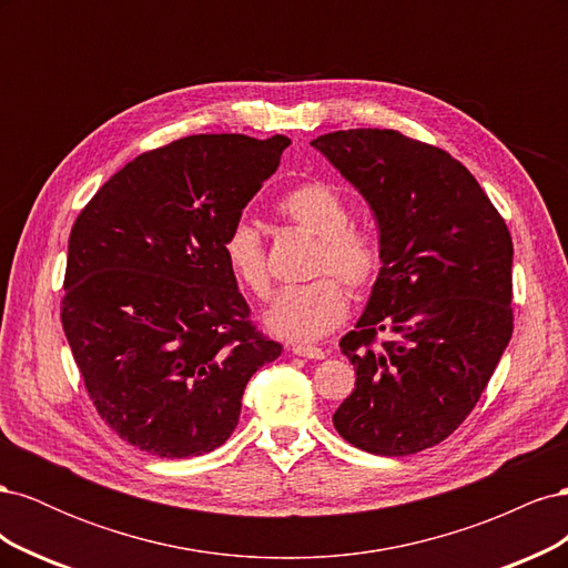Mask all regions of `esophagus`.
Masks as SVG:
<instances>
[{"label":"esophagus","instance_id":"obj_1","mask_svg":"<svg viewBox=\"0 0 568 568\" xmlns=\"http://www.w3.org/2000/svg\"><path fill=\"white\" fill-rule=\"evenodd\" d=\"M288 351L294 353V355L307 357V359H322V357L326 355L322 348H315V346H301V343H298V346H291Z\"/></svg>","mask_w":568,"mask_h":568}]
</instances>
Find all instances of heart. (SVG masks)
I'll return each mask as SVG.
<instances>
[{
	"label": "heart",
	"instance_id": "obj_1",
	"mask_svg": "<svg viewBox=\"0 0 568 568\" xmlns=\"http://www.w3.org/2000/svg\"><path fill=\"white\" fill-rule=\"evenodd\" d=\"M277 213L305 232L317 236L311 274L315 282L280 291L265 315L267 329L284 338L313 341L346 320L348 294L376 282L382 272V244L369 230L355 225L351 203L336 186L311 180L291 186L277 201ZM222 255L236 282L255 298H267L272 280L265 239L248 220H236L222 236ZM342 281L338 283L337 280Z\"/></svg>",
	"mask_w": 568,
	"mask_h": 568
}]
</instances>
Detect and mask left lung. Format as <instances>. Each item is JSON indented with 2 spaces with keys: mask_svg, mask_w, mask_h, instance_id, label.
<instances>
[{
  "mask_svg": "<svg viewBox=\"0 0 568 568\" xmlns=\"http://www.w3.org/2000/svg\"><path fill=\"white\" fill-rule=\"evenodd\" d=\"M313 146L367 199L384 253L363 317L338 343L357 379L336 432L384 457L434 448L469 417L511 338L509 230L438 146L379 128Z\"/></svg>",
  "mask_w": 568,
  "mask_h": 568,
  "instance_id": "obj_1",
  "label": "left lung"
}]
</instances>
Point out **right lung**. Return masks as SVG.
Instances as JSON below:
<instances>
[{"mask_svg":"<svg viewBox=\"0 0 568 568\" xmlns=\"http://www.w3.org/2000/svg\"><path fill=\"white\" fill-rule=\"evenodd\" d=\"M291 140L192 134L130 161L68 239L61 322L99 417L165 459L220 448L282 346L255 329L222 236Z\"/></svg>","mask_w":568,"mask_h":568,"instance_id":"obj_1","label":"right lung"}]
</instances>
